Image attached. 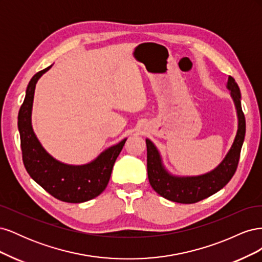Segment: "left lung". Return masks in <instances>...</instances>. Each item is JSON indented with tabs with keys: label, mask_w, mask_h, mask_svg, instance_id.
Listing matches in <instances>:
<instances>
[{
	"label": "left lung",
	"mask_w": 262,
	"mask_h": 262,
	"mask_svg": "<svg viewBox=\"0 0 262 262\" xmlns=\"http://www.w3.org/2000/svg\"><path fill=\"white\" fill-rule=\"evenodd\" d=\"M236 108L238 126L231 148L215 168L198 176H176L166 169L160 150L149 139H146L147 175L155 191L163 198L178 203H195L225 187L232 179L238 165L241 149L246 133V120L242 109L239 87L232 76L226 84Z\"/></svg>",
	"instance_id": "left-lung-1"
}]
</instances>
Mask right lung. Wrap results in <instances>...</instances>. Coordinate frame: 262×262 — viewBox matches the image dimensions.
Here are the masks:
<instances>
[{"mask_svg": "<svg viewBox=\"0 0 262 262\" xmlns=\"http://www.w3.org/2000/svg\"><path fill=\"white\" fill-rule=\"evenodd\" d=\"M52 64L36 73L27 86L26 96L18 113V131L23 162L29 176L58 200L81 203L94 199L106 189L114 164L126 138L106 148L84 165H69L55 160L43 148L31 124L36 84Z\"/></svg>", "mask_w": 262, "mask_h": 262, "instance_id": "obj_1", "label": "right lung"}]
</instances>
